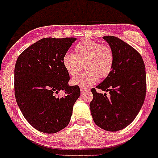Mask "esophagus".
Segmentation results:
<instances>
[{"label":"esophagus","mask_w":158,"mask_h":158,"mask_svg":"<svg viewBox=\"0 0 158 158\" xmlns=\"http://www.w3.org/2000/svg\"><path fill=\"white\" fill-rule=\"evenodd\" d=\"M80 90H81V93H82V94H83V93H86V92H89V91L88 89H86V88H83V87H81Z\"/></svg>","instance_id":"esophagus-1"}]
</instances>
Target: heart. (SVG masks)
<instances>
[{
    "label": "heart",
    "instance_id": "heart-1",
    "mask_svg": "<svg viewBox=\"0 0 158 158\" xmlns=\"http://www.w3.org/2000/svg\"><path fill=\"white\" fill-rule=\"evenodd\" d=\"M62 64L70 76H76L84 66L86 72L71 79L73 86L86 87L110 75L114 64V54L110 47L92 40H84L75 47V54L66 53Z\"/></svg>",
    "mask_w": 158,
    "mask_h": 158
}]
</instances>
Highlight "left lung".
<instances>
[{"mask_svg": "<svg viewBox=\"0 0 158 158\" xmlns=\"http://www.w3.org/2000/svg\"><path fill=\"white\" fill-rule=\"evenodd\" d=\"M114 54V64L108 76L96 86L107 94L91 89L94 98L89 104L97 126L110 132L127 127L139 112L146 97L147 79L142 56L119 38L104 36Z\"/></svg>", "mask_w": 158, "mask_h": 158, "instance_id": "1", "label": "left lung"}]
</instances>
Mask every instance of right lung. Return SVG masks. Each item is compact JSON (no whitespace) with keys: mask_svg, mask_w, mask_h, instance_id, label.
<instances>
[{"mask_svg":"<svg viewBox=\"0 0 158 158\" xmlns=\"http://www.w3.org/2000/svg\"><path fill=\"white\" fill-rule=\"evenodd\" d=\"M76 38H44L18 57L15 67V96L23 116L44 133H55L70 122L80 96L78 86H69V75L62 57ZM65 90L64 97L56 95Z\"/></svg>","mask_w":158,"mask_h":158,"instance_id":"obj_1","label":"right lung"}]
</instances>
